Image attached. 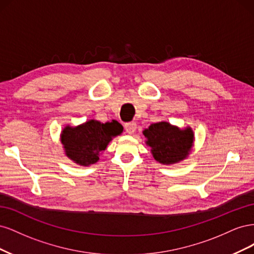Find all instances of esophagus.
<instances>
[{"label":"esophagus","mask_w":254,"mask_h":254,"mask_svg":"<svg viewBox=\"0 0 254 254\" xmlns=\"http://www.w3.org/2000/svg\"><path fill=\"white\" fill-rule=\"evenodd\" d=\"M125 130L128 133H133L136 130V123L135 122H129L125 124Z\"/></svg>","instance_id":"obj_1"}]
</instances>
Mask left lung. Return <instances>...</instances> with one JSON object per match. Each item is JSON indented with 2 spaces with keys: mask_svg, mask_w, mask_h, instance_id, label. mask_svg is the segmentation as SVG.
<instances>
[{
  "mask_svg": "<svg viewBox=\"0 0 254 254\" xmlns=\"http://www.w3.org/2000/svg\"><path fill=\"white\" fill-rule=\"evenodd\" d=\"M152 156L162 164H173L187 158L194 141L190 128L184 130L166 122L152 124L143 131Z\"/></svg>",
  "mask_w": 254,
  "mask_h": 254,
  "instance_id": "obj_1",
  "label": "left lung"
}]
</instances>
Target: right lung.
<instances>
[{
  "label": "right lung",
  "mask_w": 254,
  "mask_h": 254,
  "mask_svg": "<svg viewBox=\"0 0 254 254\" xmlns=\"http://www.w3.org/2000/svg\"><path fill=\"white\" fill-rule=\"evenodd\" d=\"M123 132V126L118 121L101 123L91 120L77 127L66 126L61 133L65 155L75 163L88 166L98 161V155L107 145Z\"/></svg>",
  "instance_id": "add662e5"
}]
</instances>
